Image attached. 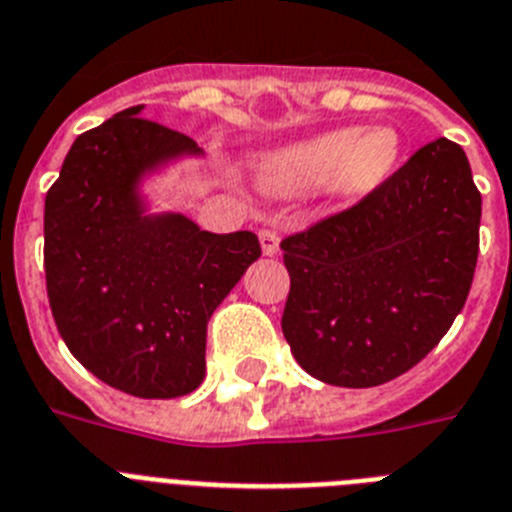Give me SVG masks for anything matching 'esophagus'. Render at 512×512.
<instances>
[{
	"mask_svg": "<svg viewBox=\"0 0 512 512\" xmlns=\"http://www.w3.org/2000/svg\"><path fill=\"white\" fill-rule=\"evenodd\" d=\"M260 247H262V255H278V247H281V237L275 234L273 229H260Z\"/></svg>",
	"mask_w": 512,
	"mask_h": 512,
	"instance_id": "esophagus-1",
	"label": "esophagus"
}]
</instances>
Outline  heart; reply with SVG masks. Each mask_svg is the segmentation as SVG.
Instances as JSON below:
<instances>
[{"mask_svg": "<svg viewBox=\"0 0 512 512\" xmlns=\"http://www.w3.org/2000/svg\"><path fill=\"white\" fill-rule=\"evenodd\" d=\"M399 136L394 128L340 126L296 144L268 151L257 159L262 188L273 193H301L322 182L342 203H358L384 185L397 170Z\"/></svg>", "mask_w": 512, "mask_h": 512, "instance_id": "obj_1", "label": "heart"}]
</instances>
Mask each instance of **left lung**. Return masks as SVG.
<instances>
[{"label":"left lung","mask_w":512,"mask_h":512,"mask_svg":"<svg viewBox=\"0 0 512 512\" xmlns=\"http://www.w3.org/2000/svg\"><path fill=\"white\" fill-rule=\"evenodd\" d=\"M479 219L464 149L438 139L361 203L283 239L281 327L299 366L348 389L417 366L464 309Z\"/></svg>","instance_id":"obj_1"}]
</instances>
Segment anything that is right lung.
<instances>
[{
  "label": "right lung",
  "instance_id": "obj_1",
  "mask_svg": "<svg viewBox=\"0 0 512 512\" xmlns=\"http://www.w3.org/2000/svg\"><path fill=\"white\" fill-rule=\"evenodd\" d=\"M141 110H121L71 144L46 195V288L59 335L87 371L133 397L175 399L206 376L208 319L260 242L149 213L141 182L203 149Z\"/></svg>",
  "mask_w": 512,
  "mask_h": 512
}]
</instances>
